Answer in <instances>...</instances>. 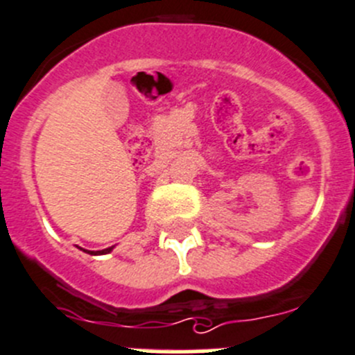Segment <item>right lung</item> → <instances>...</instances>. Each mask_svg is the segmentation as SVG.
<instances>
[{"label":"right lung","mask_w":355,"mask_h":355,"mask_svg":"<svg viewBox=\"0 0 355 355\" xmlns=\"http://www.w3.org/2000/svg\"><path fill=\"white\" fill-rule=\"evenodd\" d=\"M113 248L114 245H111V248H107V249H103V251H87V249H82V251H85V252H89V254H107V252H111L113 251Z\"/></svg>","instance_id":"right-lung-1"}]
</instances>
